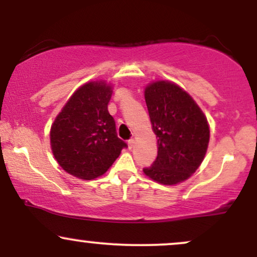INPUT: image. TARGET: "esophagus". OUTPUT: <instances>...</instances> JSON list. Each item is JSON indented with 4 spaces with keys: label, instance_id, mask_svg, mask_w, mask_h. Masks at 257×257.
Returning <instances> with one entry per match:
<instances>
[{
    "label": "esophagus",
    "instance_id": "34e87169",
    "mask_svg": "<svg viewBox=\"0 0 257 257\" xmlns=\"http://www.w3.org/2000/svg\"><path fill=\"white\" fill-rule=\"evenodd\" d=\"M134 145H135V140H134V139H129V140H128L129 149H133V147H134Z\"/></svg>",
    "mask_w": 257,
    "mask_h": 257
}]
</instances>
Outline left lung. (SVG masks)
<instances>
[{
    "instance_id": "left-lung-1",
    "label": "left lung",
    "mask_w": 257,
    "mask_h": 257,
    "mask_svg": "<svg viewBox=\"0 0 257 257\" xmlns=\"http://www.w3.org/2000/svg\"><path fill=\"white\" fill-rule=\"evenodd\" d=\"M158 155L144 168L149 178L163 185L185 181L198 169L209 144V125L194 100L179 85L159 81L145 89Z\"/></svg>"
}]
</instances>
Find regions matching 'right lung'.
<instances>
[{"mask_svg":"<svg viewBox=\"0 0 257 257\" xmlns=\"http://www.w3.org/2000/svg\"><path fill=\"white\" fill-rule=\"evenodd\" d=\"M112 90L104 82H89L72 94L51 129L53 155L76 178L91 180L107 172L128 145L117 137L108 113Z\"/></svg>","mask_w":257,"mask_h":257,"instance_id":"obj_1","label":"right lung"}]
</instances>
